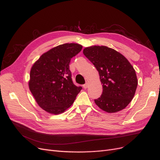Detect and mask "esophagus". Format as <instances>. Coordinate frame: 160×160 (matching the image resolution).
Instances as JSON below:
<instances>
[{
	"mask_svg": "<svg viewBox=\"0 0 160 160\" xmlns=\"http://www.w3.org/2000/svg\"><path fill=\"white\" fill-rule=\"evenodd\" d=\"M83 87H84V89H86L88 87V82H86V83L85 84H84L83 85Z\"/></svg>",
	"mask_w": 160,
	"mask_h": 160,
	"instance_id": "obj_1",
	"label": "esophagus"
}]
</instances>
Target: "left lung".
Wrapping results in <instances>:
<instances>
[{
    "instance_id": "8db88e82",
    "label": "left lung",
    "mask_w": 160,
    "mask_h": 160,
    "mask_svg": "<svg viewBox=\"0 0 160 160\" xmlns=\"http://www.w3.org/2000/svg\"><path fill=\"white\" fill-rule=\"evenodd\" d=\"M86 57L99 72L102 96L94 100L101 110L119 112L130 104L138 86L136 71L124 56L106 46H92L83 50Z\"/></svg>"
}]
</instances>
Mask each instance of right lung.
<instances>
[{
	"label": "right lung",
	"mask_w": 160,
	"mask_h": 160,
	"mask_svg": "<svg viewBox=\"0 0 160 160\" xmlns=\"http://www.w3.org/2000/svg\"><path fill=\"white\" fill-rule=\"evenodd\" d=\"M82 48L76 43L56 46L41 55L30 69L29 89L38 105L48 113L65 112L82 90L73 84L69 69L71 58Z\"/></svg>",
	"instance_id": "obj_1"
}]
</instances>
